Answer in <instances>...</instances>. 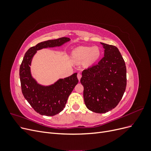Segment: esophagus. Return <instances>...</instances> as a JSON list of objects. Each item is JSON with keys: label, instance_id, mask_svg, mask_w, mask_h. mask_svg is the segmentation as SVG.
Masks as SVG:
<instances>
[{"label": "esophagus", "instance_id": "obj_1", "mask_svg": "<svg viewBox=\"0 0 151 151\" xmlns=\"http://www.w3.org/2000/svg\"><path fill=\"white\" fill-rule=\"evenodd\" d=\"M81 77H82V75L80 74V73H78V74H77V78H78L79 81H80V80H81Z\"/></svg>", "mask_w": 151, "mask_h": 151}]
</instances>
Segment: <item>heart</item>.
Returning <instances> with one entry per match:
<instances>
[{
	"instance_id": "heart-1",
	"label": "heart",
	"mask_w": 151,
	"mask_h": 151,
	"mask_svg": "<svg viewBox=\"0 0 151 151\" xmlns=\"http://www.w3.org/2000/svg\"><path fill=\"white\" fill-rule=\"evenodd\" d=\"M101 55V51L98 47H79L73 50V60L78 63L86 61L87 65H92Z\"/></svg>"
}]
</instances>
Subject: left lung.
I'll list each match as a JSON object with an SVG mask.
<instances>
[{
  "label": "left lung",
  "mask_w": 151,
  "mask_h": 151,
  "mask_svg": "<svg viewBox=\"0 0 151 151\" xmlns=\"http://www.w3.org/2000/svg\"><path fill=\"white\" fill-rule=\"evenodd\" d=\"M104 57L98 64L82 73L84 100L90 111L104 113L115 108L120 101L127 86L125 63L118 49L101 43Z\"/></svg>",
  "instance_id": "1"
}]
</instances>
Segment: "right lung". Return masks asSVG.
<instances>
[{
	"mask_svg": "<svg viewBox=\"0 0 151 151\" xmlns=\"http://www.w3.org/2000/svg\"><path fill=\"white\" fill-rule=\"evenodd\" d=\"M70 40L69 38L62 37L39 43L26 52L22 61L19 77L22 94L31 107L42 115L54 116L61 112L79 81L77 73H74L69 77L59 79L52 84H39L31 74L32 59L38 50L60 47Z\"/></svg>",
	"mask_w": 151,
	"mask_h": 151,
	"instance_id": "obj_1",
	"label": "right lung"
}]
</instances>
